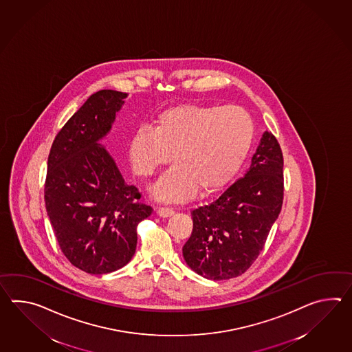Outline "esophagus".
<instances>
[{
	"instance_id": "obj_1",
	"label": "esophagus",
	"mask_w": 352,
	"mask_h": 352,
	"mask_svg": "<svg viewBox=\"0 0 352 352\" xmlns=\"http://www.w3.org/2000/svg\"><path fill=\"white\" fill-rule=\"evenodd\" d=\"M157 213L160 217L168 219V217H172L173 214H174V211H173V208H168V207H159Z\"/></svg>"
}]
</instances>
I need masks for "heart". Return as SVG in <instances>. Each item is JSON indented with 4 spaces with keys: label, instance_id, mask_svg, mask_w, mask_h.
I'll return each instance as SVG.
<instances>
[{
    "label": "heart",
    "instance_id": "b5f03b06",
    "mask_svg": "<svg viewBox=\"0 0 352 352\" xmlns=\"http://www.w3.org/2000/svg\"><path fill=\"white\" fill-rule=\"evenodd\" d=\"M255 136L250 115L236 106L180 104L165 109L154 129L133 133L129 155L133 172L148 178L175 165L151 188L160 201H184L199 188L213 193L227 186L248 157Z\"/></svg>",
    "mask_w": 352,
    "mask_h": 352
}]
</instances>
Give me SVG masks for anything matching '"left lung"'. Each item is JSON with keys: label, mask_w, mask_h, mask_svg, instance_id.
I'll return each instance as SVG.
<instances>
[{"label": "left lung", "mask_w": 352, "mask_h": 352, "mask_svg": "<svg viewBox=\"0 0 352 352\" xmlns=\"http://www.w3.org/2000/svg\"><path fill=\"white\" fill-rule=\"evenodd\" d=\"M283 180L280 145L265 131L243 178L212 204L192 211L193 231L183 246L187 265L211 280L245 273L280 213Z\"/></svg>", "instance_id": "8db88e82"}]
</instances>
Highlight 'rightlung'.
Here are the masks:
<instances>
[{
  "label": "right lung",
  "mask_w": 352,
  "mask_h": 352,
  "mask_svg": "<svg viewBox=\"0 0 352 352\" xmlns=\"http://www.w3.org/2000/svg\"><path fill=\"white\" fill-rule=\"evenodd\" d=\"M126 97L112 89L92 94L55 136L47 157V216L65 258L88 274L125 266L136 250V227L153 211L100 144Z\"/></svg>",
  "instance_id": "1"
}]
</instances>
